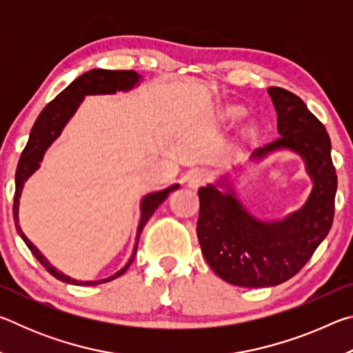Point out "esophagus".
Here are the masks:
<instances>
[{"instance_id": "34e87169", "label": "esophagus", "mask_w": 353, "mask_h": 353, "mask_svg": "<svg viewBox=\"0 0 353 353\" xmlns=\"http://www.w3.org/2000/svg\"><path fill=\"white\" fill-rule=\"evenodd\" d=\"M207 181H208V172L204 170H193L187 176V185L193 190H198Z\"/></svg>"}]
</instances>
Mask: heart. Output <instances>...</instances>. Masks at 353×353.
<instances>
[{
  "mask_svg": "<svg viewBox=\"0 0 353 353\" xmlns=\"http://www.w3.org/2000/svg\"><path fill=\"white\" fill-rule=\"evenodd\" d=\"M240 117H241V112L235 109V107H230V109H227L224 113V118L229 119V121H236ZM248 132H250V129H248Z\"/></svg>",
  "mask_w": 353,
  "mask_h": 353,
  "instance_id": "1",
  "label": "heart"
}]
</instances>
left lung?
<instances>
[{
  "label": "left lung",
  "instance_id": "obj_1",
  "mask_svg": "<svg viewBox=\"0 0 353 353\" xmlns=\"http://www.w3.org/2000/svg\"><path fill=\"white\" fill-rule=\"evenodd\" d=\"M277 112L280 137L254 151L259 163L277 151H291L305 163L313 182L299 210L283 219H260L238 199L232 176L199 188L198 240L208 266L227 283L266 288L290 280L305 266L330 232L338 179L330 137L303 101L285 88H268Z\"/></svg>",
  "mask_w": 353,
  "mask_h": 353
}]
</instances>
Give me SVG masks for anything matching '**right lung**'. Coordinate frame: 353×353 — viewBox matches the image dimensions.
Returning a JSON list of instances; mask_svg holds the SVG:
<instances>
[{
  "label": "right lung",
  "mask_w": 353,
  "mask_h": 353,
  "mask_svg": "<svg viewBox=\"0 0 353 353\" xmlns=\"http://www.w3.org/2000/svg\"><path fill=\"white\" fill-rule=\"evenodd\" d=\"M140 81H141V76L132 70L129 71L90 70L87 71V73H83L82 76H79L77 79L71 82L63 92L59 93L57 97L52 99L43 110H41L39 118L35 119L34 126L31 129V134H29L28 145L21 152L19 166H17V172H15L14 221H15L17 232H19L21 240L26 243V246L29 248V250H31L32 255L41 263V266H43L51 276H54L57 280H61V282L70 283V285L92 286V285L110 282V280L123 276L128 268L130 266V263L134 261L143 227L146 225L149 218L152 216L155 208L168 198L171 191H174L181 187L179 183H174V185H170V187H166L165 190L152 191V193H148L143 196V199L140 202V223H139V229H137V238H135V246L132 250V255H130V259L126 265H124V268H121V270L117 271L113 276L107 279L87 280V282H82V280H76V279H71L70 276H65L62 271H59L57 268L51 265L50 260L40 252L37 246L29 240L20 227L19 210H20L21 191H23V187H25V182L40 168V162L43 160V155L48 151V148H50L52 143L59 139V135L62 134L63 128L67 126V123L70 121L71 117L74 115L77 107L81 105L83 98L88 97V94H115L117 92H129L132 90L134 87L139 85Z\"/></svg>",
  "instance_id": "1"
}]
</instances>
